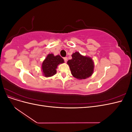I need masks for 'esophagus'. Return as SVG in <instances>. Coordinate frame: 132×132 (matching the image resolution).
Masks as SVG:
<instances>
[{
	"mask_svg": "<svg viewBox=\"0 0 132 132\" xmlns=\"http://www.w3.org/2000/svg\"><path fill=\"white\" fill-rule=\"evenodd\" d=\"M63 59H64V60L65 62H67V60H68V58H67V57H64V58H63Z\"/></svg>",
	"mask_w": 132,
	"mask_h": 132,
	"instance_id": "esophagus-1",
	"label": "esophagus"
}]
</instances>
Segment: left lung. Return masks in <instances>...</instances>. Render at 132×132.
<instances>
[{
  "label": "left lung",
  "mask_w": 132,
  "mask_h": 132,
  "mask_svg": "<svg viewBox=\"0 0 132 132\" xmlns=\"http://www.w3.org/2000/svg\"><path fill=\"white\" fill-rule=\"evenodd\" d=\"M72 59L67 62L69 65L71 74L79 79H85L93 74L94 62L90 57L83 56L79 52L71 55Z\"/></svg>",
  "instance_id": "8db88e82"
}]
</instances>
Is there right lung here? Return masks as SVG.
Wrapping results in <instances>:
<instances>
[{
	"instance_id": "1",
	"label": "right lung",
	"mask_w": 132,
	"mask_h": 132,
	"mask_svg": "<svg viewBox=\"0 0 132 132\" xmlns=\"http://www.w3.org/2000/svg\"><path fill=\"white\" fill-rule=\"evenodd\" d=\"M63 63H64V60L60 55L54 56L53 54H49L42 65L43 75L46 77L54 75L57 73L56 69L58 65Z\"/></svg>"
}]
</instances>
